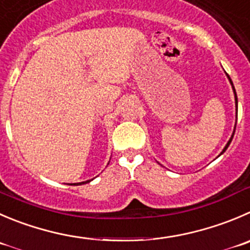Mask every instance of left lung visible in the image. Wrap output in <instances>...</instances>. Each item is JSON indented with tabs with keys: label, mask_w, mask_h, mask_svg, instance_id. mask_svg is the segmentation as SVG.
<instances>
[{
	"label": "left lung",
	"mask_w": 250,
	"mask_h": 250,
	"mask_svg": "<svg viewBox=\"0 0 250 250\" xmlns=\"http://www.w3.org/2000/svg\"><path fill=\"white\" fill-rule=\"evenodd\" d=\"M226 75H227V73H226ZM227 78H228V81H229V83H230V85H232V89H233V93H234V101H236V111L238 110V99H237V93H236V89H234V85H233V82H232V80H230V77L229 76L227 75ZM236 124H237V115H236ZM234 131H236V125H234V130H233V134H232V136H230V139L228 140V142L227 144H226V146H225V148L222 149V152H221L220 153V156L222 153H225V151L226 149L228 148V146H229V144L230 142H232V139H233V135H234Z\"/></svg>",
	"instance_id": "8db88e82"
}]
</instances>
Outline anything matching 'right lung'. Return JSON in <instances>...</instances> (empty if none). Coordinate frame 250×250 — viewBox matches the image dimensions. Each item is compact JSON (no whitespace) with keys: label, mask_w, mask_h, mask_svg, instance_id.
Listing matches in <instances>:
<instances>
[{"label":"right lung","mask_w":250,"mask_h":250,"mask_svg":"<svg viewBox=\"0 0 250 250\" xmlns=\"http://www.w3.org/2000/svg\"><path fill=\"white\" fill-rule=\"evenodd\" d=\"M93 180V179H92ZM91 182V180H87V182H82V183H77V184H75V185H81V184H85V183H89Z\"/></svg>","instance_id":"obj_1"}]
</instances>
